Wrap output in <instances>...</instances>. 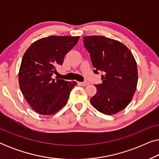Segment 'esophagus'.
I'll list each match as a JSON object with an SVG mask.
<instances>
[{"label":"esophagus","instance_id":"1","mask_svg":"<svg viewBox=\"0 0 159 159\" xmlns=\"http://www.w3.org/2000/svg\"><path fill=\"white\" fill-rule=\"evenodd\" d=\"M79 84L80 85H82V86H87L89 84V82H79Z\"/></svg>","mask_w":159,"mask_h":159}]
</instances>
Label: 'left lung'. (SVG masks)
I'll list each match as a JSON object with an SVG mask.
<instances>
[{
    "label": "left lung",
    "mask_w": 159,
    "mask_h": 159,
    "mask_svg": "<svg viewBox=\"0 0 159 159\" xmlns=\"http://www.w3.org/2000/svg\"><path fill=\"white\" fill-rule=\"evenodd\" d=\"M83 42L93 72L103 74L102 83L95 84L97 92L91 104L106 115L121 111L132 101L138 84V67L132 52L123 43L104 36H84Z\"/></svg>",
    "instance_id": "1"
}]
</instances>
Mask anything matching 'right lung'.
Wrapping results in <instances>:
<instances>
[{
    "instance_id": "add662e5",
    "label": "right lung",
    "mask_w": 159,
    "mask_h": 159,
    "mask_svg": "<svg viewBox=\"0 0 159 159\" xmlns=\"http://www.w3.org/2000/svg\"><path fill=\"white\" fill-rule=\"evenodd\" d=\"M79 39V36L43 38L32 43L24 54L19 72V88L38 114H55L68 101L77 82L53 79L52 75Z\"/></svg>"
}]
</instances>
